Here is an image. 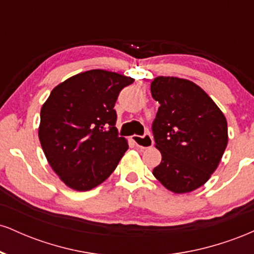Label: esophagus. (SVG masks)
I'll use <instances>...</instances> for the list:
<instances>
[{
	"label": "esophagus",
	"instance_id": "obj_1",
	"mask_svg": "<svg viewBox=\"0 0 254 254\" xmlns=\"http://www.w3.org/2000/svg\"><path fill=\"white\" fill-rule=\"evenodd\" d=\"M132 141L137 147L141 148V149H147V148H150L153 145V137H151L149 133H145L144 136H132Z\"/></svg>",
	"mask_w": 254,
	"mask_h": 254
}]
</instances>
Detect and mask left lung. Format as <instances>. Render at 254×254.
Returning a JSON list of instances; mask_svg holds the SVG:
<instances>
[{
	"label": "left lung",
	"instance_id": "1",
	"mask_svg": "<svg viewBox=\"0 0 254 254\" xmlns=\"http://www.w3.org/2000/svg\"><path fill=\"white\" fill-rule=\"evenodd\" d=\"M150 90L160 104L153 132L162 156L154 177L173 193L197 190L220 165L228 143L227 119L190 80L157 76Z\"/></svg>",
	"mask_w": 254,
	"mask_h": 254
}]
</instances>
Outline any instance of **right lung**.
<instances>
[{
  "mask_svg": "<svg viewBox=\"0 0 254 254\" xmlns=\"http://www.w3.org/2000/svg\"><path fill=\"white\" fill-rule=\"evenodd\" d=\"M133 78L93 69L66 78L43 104L38 127L49 165L68 188L89 191L109 178L129 148L115 107Z\"/></svg>",
  "mask_w": 254,
  "mask_h": 254,
  "instance_id": "add662e5",
  "label": "right lung"
}]
</instances>
